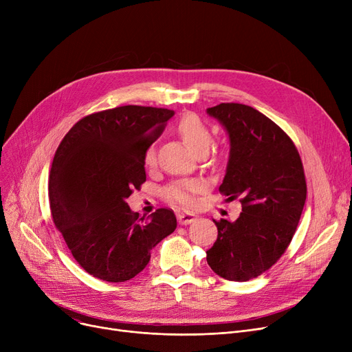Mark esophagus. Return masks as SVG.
Masks as SVG:
<instances>
[{
	"label": "esophagus",
	"instance_id": "esophagus-1",
	"mask_svg": "<svg viewBox=\"0 0 352 352\" xmlns=\"http://www.w3.org/2000/svg\"><path fill=\"white\" fill-rule=\"evenodd\" d=\"M195 219H197V215L190 214V212H181V214H178V223L181 226H188V224L194 223Z\"/></svg>",
	"mask_w": 352,
	"mask_h": 352
}]
</instances>
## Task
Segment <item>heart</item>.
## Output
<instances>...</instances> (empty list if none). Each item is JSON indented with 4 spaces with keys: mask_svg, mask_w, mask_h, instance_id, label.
Instances as JSON below:
<instances>
[{
    "mask_svg": "<svg viewBox=\"0 0 352 352\" xmlns=\"http://www.w3.org/2000/svg\"><path fill=\"white\" fill-rule=\"evenodd\" d=\"M177 133L187 144L194 154H207L212 144V133L210 126L195 114H186L177 124ZM144 162L146 166L157 164V153L153 145L144 151ZM206 190V182L198 178L177 181L165 190V197L173 204L190 208L195 204V194Z\"/></svg>",
    "mask_w": 352,
    "mask_h": 352,
    "instance_id": "obj_1",
    "label": "heart"
}]
</instances>
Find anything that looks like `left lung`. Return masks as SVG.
Listing matches in <instances>:
<instances>
[{"mask_svg": "<svg viewBox=\"0 0 352 352\" xmlns=\"http://www.w3.org/2000/svg\"><path fill=\"white\" fill-rule=\"evenodd\" d=\"M207 114L230 137L219 192L243 206L232 223L214 219L218 236L207 263L217 275L243 283L270 270L289 245L307 198L304 168L291 138L255 108L223 102Z\"/></svg>", "mask_w": 352, "mask_h": 352, "instance_id": "1", "label": "left lung"}]
</instances>
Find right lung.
<instances>
[{"label": "right lung", "instance_id": "right-lung-1", "mask_svg": "<svg viewBox=\"0 0 352 352\" xmlns=\"http://www.w3.org/2000/svg\"><path fill=\"white\" fill-rule=\"evenodd\" d=\"M173 116V109L141 105L100 111L80 120L57 148L48 186L54 224L96 278H134L177 228L171 210L144 218L126 204L146 178L144 151Z\"/></svg>", "mask_w": 352, "mask_h": 352}]
</instances>
